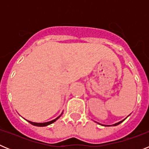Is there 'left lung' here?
<instances>
[{
  "instance_id": "left-lung-1",
  "label": "left lung",
  "mask_w": 149,
  "mask_h": 149,
  "mask_svg": "<svg viewBox=\"0 0 149 149\" xmlns=\"http://www.w3.org/2000/svg\"><path fill=\"white\" fill-rule=\"evenodd\" d=\"M124 120H125V119H124ZM124 120H123V121H124ZM123 121H121V122H118V123H116V124H114V125H113V126H116V125H119V124H120V123H122V122H123Z\"/></svg>"
}]
</instances>
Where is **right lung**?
<instances>
[{
	"instance_id": "obj_1",
	"label": "right lung",
	"mask_w": 149,
	"mask_h": 149,
	"mask_svg": "<svg viewBox=\"0 0 149 149\" xmlns=\"http://www.w3.org/2000/svg\"><path fill=\"white\" fill-rule=\"evenodd\" d=\"M60 117V116L59 117H57L56 119H54V120L50 121V122H44V123H36V122H30V121H28V122H30V123L31 124V125H33L38 126V127H44V126H47V125H51V124H52L53 122H54L55 121H56L57 119H59Z\"/></svg>"
}]
</instances>
